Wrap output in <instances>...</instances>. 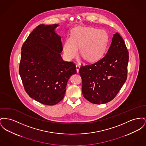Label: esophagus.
I'll return each mask as SVG.
<instances>
[{"instance_id": "esophagus-1", "label": "esophagus", "mask_w": 146, "mask_h": 146, "mask_svg": "<svg viewBox=\"0 0 146 146\" xmlns=\"http://www.w3.org/2000/svg\"><path fill=\"white\" fill-rule=\"evenodd\" d=\"M76 69H77V73H78L79 72V70L80 69V65L79 64H77L76 65Z\"/></svg>"}]
</instances>
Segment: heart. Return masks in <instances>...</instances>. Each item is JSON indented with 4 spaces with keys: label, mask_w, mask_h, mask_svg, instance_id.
<instances>
[{
    "label": "heart",
    "mask_w": 146,
    "mask_h": 146,
    "mask_svg": "<svg viewBox=\"0 0 146 146\" xmlns=\"http://www.w3.org/2000/svg\"><path fill=\"white\" fill-rule=\"evenodd\" d=\"M108 42L107 33L94 27H80L75 30L63 44V51L69 59L77 56L80 48L81 56L88 61L99 58L105 51Z\"/></svg>",
    "instance_id": "obj_1"
}]
</instances>
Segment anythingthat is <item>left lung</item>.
I'll use <instances>...</instances> for the list:
<instances>
[{
  "label": "left lung",
  "instance_id": "obj_1",
  "mask_svg": "<svg viewBox=\"0 0 146 146\" xmlns=\"http://www.w3.org/2000/svg\"><path fill=\"white\" fill-rule=\"evenodd\" d=\"M129 57L124 40L116 33L102 59L80 67L82 93L87 100L100 104L114 99L127 79Z\"/></svg>",
  "mask_w": 146,
  "mask_h": 146
}]
</instances>
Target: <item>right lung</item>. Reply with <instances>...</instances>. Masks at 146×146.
<instances>
[{
  "instance_id": "add662e5",
  "label": "right lung",
  "mask_w": 146,
  "mask_h": 146,
  "mask_svg": "<svg viewBox=\"0 0 146 146\" xmlns=\"http://www.w3.org/2000/svg\"><path fill=\"white\" fill-rule=\"evenodd\" d=\"M58 26H37L21 48L19 74L24 89L30 97L47 105L63 99L69 78L77 73L75 64L61 57V38L54 32Z\"/></svg>"
}]
</instances>
